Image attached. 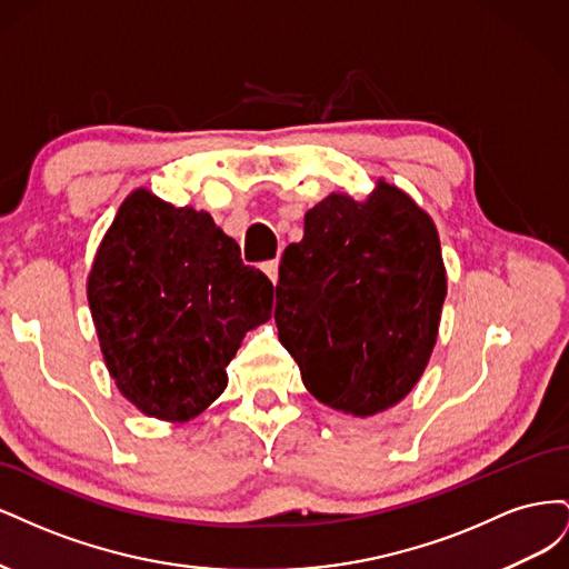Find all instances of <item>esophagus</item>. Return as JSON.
I'll return each mask as SVG.
<instances>
[{"label":"esophagus","mask_w":569,"mask_h":569,"mask_svg":"<svg viewBox=\"0 0 569 569\" xmlns=\"http://www.w3.org/2000/svg\"><path fill=\"white\" fill-rule=\"evenodd\" d=\"M263 272L268 274V280L272 284H278V280H280V261H278V258H272V261H266L263 263Z\"/></svg>","instance_id":"esophagus-1"}]
</instances>
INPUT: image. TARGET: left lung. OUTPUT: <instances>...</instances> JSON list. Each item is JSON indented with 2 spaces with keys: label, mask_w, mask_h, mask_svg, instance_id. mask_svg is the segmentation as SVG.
Masks as SVG:
<instances>
[{
  "label": "left lung",
  "mask_w": 569,
  "mask_h": 569,
  "mask_svg": "<svg viewBox=\"0 0 569 569\" xmlns=\"http://www.w3.org/2000/svg\"><path fill=\"white\" fill-rule=\"evenodd\" d=\"M282 347L325 406L366 418L418 385L437 343L446 270L432 218L399 187L330 194L303 218L274 287Z\"/></svg>",
  "instance_id": "8db88e82"
}]
</instances>
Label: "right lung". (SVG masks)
I'll use <instances>...</instances> for the list:
<instances>
[{"label": "right lung", "instance_id": "obj_1", "mask_svg": "<svg viewBox=\"0 0 569 569\" xmlns=\"http://www.w3.org/2000/svg\"><path fill=\"white\" fill-rule=\"evenodd\" d=\"M88 301L120 393L184 422L226 391L244 335L270 318L272 282L209 213L134 189L97 249Z\"/></svg>", "mask_w": 569, "mask_h": 569}]
</instances>
